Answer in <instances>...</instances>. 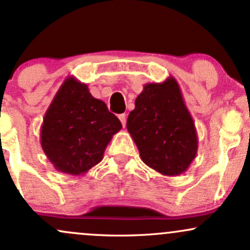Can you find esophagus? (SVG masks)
Here are the masks:
<instances>
[{"label": "esophagus", "instance_id": "34e87169", "mask_svg": "<svg viewBox=\"0 0 250 250\" xmlns=\"http://www.w3.org/2000/svg\"><path fill=\"white\" fill-rule=\"evenodd\" d=\"M119 119L120 121H121L123 127H125V123H127V116H125V114H121V115L119 116Z\"/></svg>", "mask_w": 250, "mask_h": 250}]
</instances>
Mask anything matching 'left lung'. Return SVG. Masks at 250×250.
Returning a JSON list of instances; mask_svg holds the SVG:
<instances>
[{
    "instance_id": "left-lung-1",
    "label": "left lung",
    "mask_w": 250,
    "mask_h": 250,
    "mask_svg": "<svg viewBox=\"0 0 250 250\" xmlns=\"http://www.w3.org/2000/svg\"><path fill=\"white\" fill-rule=\"evenodd\" d=\"M127 129L142 161L166 176L185 173L196 156V128L171 76L162 83L145 84L128 116Z\"/></svg>"
}]
</instances>
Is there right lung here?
<instances>
[{
  "instance_id": "right-lung-1",
  "label": "right lung",
  "mask_w": 250,
  "mask_h": 250,
  "mask_svg": "<svg viewBox=\"0 0 250 250\" xmlns=\"http://www.w3.org/2000/svg\"><path fill=\"white\" fill-rule=\"evenodd\" d=\"M121 128L105 103L93 97L85 83L69 76L43 117L41 146L56 170L83 175L101 162L111 137Z\"/></svg>"
}]
</instances>
